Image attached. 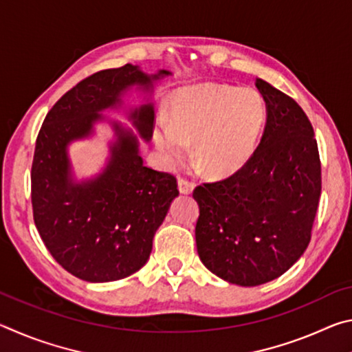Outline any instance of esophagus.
Segmentation results:
<instances>
[{"mask_svg": "<svg viewBox=\"0 0 352 352\" xmlns=\"http://www.w3.org/2000/svg\"><path fill=\"white\" fill-rule=\"evenodd\" d=\"M194 189V183L186 180V178H178V190L182 194H190Z\"/></svg>", "mask_w": 352, "mask_h": 352, "instance_id": "34e87169", "label": "esophagus"}]
</instances>
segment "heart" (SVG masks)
<instances>
[{
    "label": "heart",
    "mask_w": 352,
    "mask_h": 352,
    "mask_svg": "<svg viewBox=\"0 0 352 352\" xmlns=\"http://www.w3.org/2000/svg\"><path fill=\"white\" fill-rule=\"evenodd\" d=\"M265 100L252 88L201 85L177 94L172 119L160 121L155 141L166 163L183 162L194 142V160L211 175L242 168L258 144Z\"/></svg>",
    "instance_id": "b5f03b06"
}]
</instances>
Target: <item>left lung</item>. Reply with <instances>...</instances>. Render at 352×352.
I'll use <instances>...</instances> for the list:
<instances>
[{
	"label": "left lung",
	"mask_w": 352,
	"mask_h": 352,
	"mask_svg": "<svg viewBox=\"0 0 352 352\" xmlns=\"http://www.w3.org/2000/svg\"><path fill=\"white\" fill-rule=\"evenodd\" d=\"M256 87L267 105L258 147L233 175L192 192L201 262L245 287L281 276L301 258L321 194L318 146L306 113L265 80L256 79Z\"/></svg>",
	"instance_id": "1"
}]
</instances>
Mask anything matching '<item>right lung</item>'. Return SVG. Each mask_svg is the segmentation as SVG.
Instances as JSON below:
<instances>
[{
	"instance_id": "right-lung-1",
	"label": "right lung",
	"mask_w": 352,
	"mask_h": 352,
	"mask_svg": "<svg viewBox=\"0 0 352 352\" xmlns=\"http://www.w3.org/2000/svg\"><path fill=\"white\" fill-rule=\"evenodd\" d=\"M168 74L148 76L130 63L99 71L65 93L40 129L31 170L34 222L52 258L83 281L110 283L138 272L178 189L174 175L142 164L136 136L116 122L109 164L93 180H73L67 146L90 135L99 111L121 104L129 87L152 90ZM130 119L142 138H152V104Z\"/></svg>"
}]
</instances>
